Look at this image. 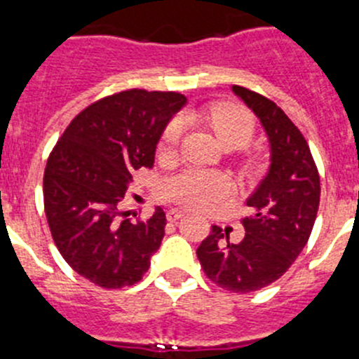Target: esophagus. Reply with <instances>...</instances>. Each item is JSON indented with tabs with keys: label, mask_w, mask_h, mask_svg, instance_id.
<instances>
[{
	"label": "esophagus",
	"mask_w": 359,
	"mask_h": 359,
	"mask_svg": "<svg viewBox=\"0 0 359 359\" xmlns=\"http://www.w3.org/2000/svg\"><path fill=\"white\" fill-rule=\"evenodd\" d=\"M182 216H184V212L179 211V209H170V211L166 212L168 222H177V219H180Z\"/></svg>",
	"instance_id": "obj_1"
}]
</instances>
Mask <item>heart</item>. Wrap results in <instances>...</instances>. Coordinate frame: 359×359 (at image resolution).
<instances>
[{
  "label": "heart",
  "mask_w": 359,
  "mask_h": 359,
  "mask_svg": "<svg viewBox=\"0 0 359 359\" xmlns=\"http://www.w3.org/2000/svg\"><path fill=\"white\" fill-rule=\"evenodd\" d=\"M209 127L225 148H240L247 144L256 130L254 116L238 103H216L203 114ZM180 121H170L163 134V150H170L179 143ZM252 164V161H248ZM166 198L191 209H208L229 195L231 184L222 173L211 170H184L168 177L161 186Z\"/></svg>",
  "instance_id": "b5f03b06"
}]
</instances>
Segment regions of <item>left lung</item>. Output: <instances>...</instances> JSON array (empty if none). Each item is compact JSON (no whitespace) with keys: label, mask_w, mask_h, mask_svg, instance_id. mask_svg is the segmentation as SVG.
<instances>
[{"label":"left lung","mask_w":359,"mask_h":359,"mask_svg":"<svg viewBox=\"0 0 359 359\" xmlns=\"http://www.w3.org/2000/svg\"><path fill=\"white\" fill-rule=\"evenodd\" d=\"M261 119L270 141L272 164L247 200L252 215L241 224L245 238L229 243L227 231L212 225L196 248L203 273L232 293L264 288L288 272L309 240L320 203V177L308 141L272 100L232 86Z\"/></svg>","instance_id":"obj_1"}]
</instances>
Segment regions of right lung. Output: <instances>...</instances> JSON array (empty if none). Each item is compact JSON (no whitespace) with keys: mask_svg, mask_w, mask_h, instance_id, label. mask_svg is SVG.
Instances as JSON below:
<instances>
[{"mask_svg":"<svg viewBox=\"0 0 359 359\" xmlns=\"http://www.w3.org/2000/svg\"><path fill=\"white\" fill-rule=\"evenodd\" d=\"M184 103L173 91L105 96L73 118L48 157L43 195L51 238L66 263L100 288L140 283L159 250L163 209L132 222L119 203L132 173L154 166L157 141Z\"/></svg>","mask_w":359,"mask_h":359,"instance_id":"right-lung-1","label":"right lung"}]
</instances>
